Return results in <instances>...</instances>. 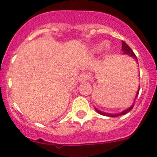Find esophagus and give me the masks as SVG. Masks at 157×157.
Here are the masks:
<instances>
[{
	"instance_id": "obj_1",
	"label": "esophagus",
	"mask_w": 157,
	"mask_h": 157,
	"mask_svg": "<svg viewBox=\"0 0 157 157\" xmlns=\"http://www.w3.org/2000/svg\"><path fill=\"white\" fill-rule=\"evenodd\" d=\"M90 79V75L87 73H83L79 76V81L80 82H85Z\"/></svg>"
}]
</instances>
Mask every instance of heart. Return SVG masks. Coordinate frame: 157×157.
<instances>
[{
	"label": "heart",
	"mask_w": 157,
	"mask_h": 157,
	"mask_svg": "<svg viewBox=\"0 0 157 157\" xmlns=\"http://www.w3.org/2000/svg\"><path fill=\"white\" fill-rule=\"evenodd\" d=\"M103 46H104L103 44H99V45H96V46L95 47V48H94L95 52H100V51L102 49V48H103ZM104 48H105V49H108L109 45H105V46H104Z\"/></svg>",
	"instance_id": "1"
}]
</instances>
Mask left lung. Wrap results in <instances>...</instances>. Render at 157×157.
Masks as SVG:
<instances>
[{
    "instance_id": "1",
    "label": "left lung",
    "mask_w": 157,
    "mask_h": 157,
    "mask_svg": "<svg viewBox=\"0 0 157 157\" xmlns=\"http://www.w3.org/2000/svg\"><path fill=\"white\" fill-rule=\"evenodd\" d=\"M122 51L124 52V53L123 54H126V55H129V56L132 57L133 58H134V60H135L137 62V64H138V61H137V58L136 57L135 54L133 52L132 49L130 48L129 46L127 45V44L125 43V42H124V41H122ZM139 91H140V88L138 89V90H137V94H136V96L135 98L137 97V96H138V93H139ZM134 103L132 104V105H131V107H129V108L125 109L124 111H123V112H121V113H118V114H110V113H106V112H101V111L98 110L97 109H95L96 110V112H98L99 114H100V115H105V116H108V117H117V116H120V115H125V114H127L128 112H129L130 111L132 110L133 107H134Z\"/></svg>"
}]
</instances>
